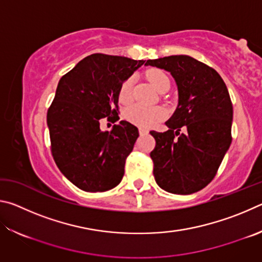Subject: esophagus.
Here are the masks:
<instances>
[{"label":"esophagus","instance_id":"obj_1","mask_svg":"<svg viewBox=\"0 0 262 262\" xmlns=\"http://www.w3.org/2000/svg\"><path fill=\"white\" fill-rule=\"evenodd\" d=\"M139 133H140V135H147L149 130L145 129V128H139Z\"/></svg>","mask_w":262,"mask_h":262}]
</instances>
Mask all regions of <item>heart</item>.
<instances>
[{"mask_svg": "<svg viewBox=\"0 0 262 262\" xmlns=\"http://www.w3.org/2000/svg\"><path fill=\"white\" fill-rule=\"evenodd\" d=\"M148 79L151 82L152 85L161 91L165 85H170V79H168L167 75L163 73L162 70H150L148 73ZM132 86L133 81L132 78H127L121 84L120 90H119V100L121 103H129L132 99ZM167 112L166 110L162 107V106H152V107H148V106L143 105H133L129 106L125 111V118L128 121L132 122L133 125L140 126V127H152L157 125L158 122L163 121L166 118Z\"/></svg>", "mask_w": 262, "mask_h": 262, "instance_id": "obj_1", "label": "heart"}]
</instances>
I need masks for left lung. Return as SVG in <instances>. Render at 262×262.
<instances>
[{"label": "left lung", "instance_id": "8db88e82", "mask_svg": "<svg viewBox=\"0 0 262 262\" xmlns=\"http://www.w3.org/2000/svg\"><path fill=\"white\" fill-rule=\"evenodd\" d=\"M145 66L170 72L179 95L178 107L165 122L168 130L150 132L156 141L150 152L155 180L168 193L198 192L214 179L231 144L228 88L215 69L188 55L148 60Z\"/></svg>", "mask_w": 262, "mask_h": 262}]
</instances>
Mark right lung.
Listing matches in <instances>:
<instances>
[{
	"mask_svg": "<svg viewBox=\"0 0 262 262\" xmlns=\"http://www.w3.org/2000/svg\"><path fill=\"white\" fill-rule=\"evenodd\" d=\"M143 60L89 55L61 77L47 112L53 158L66 178L85 192H105L120 184L139 129L121 120L111 132L103 119L119 120V90Z\"/></svg>",
	"mask_w": 262,
	"mask_h": 262,
	"instance_id": "1",
	"label": "right lung"
}]
</instances>
